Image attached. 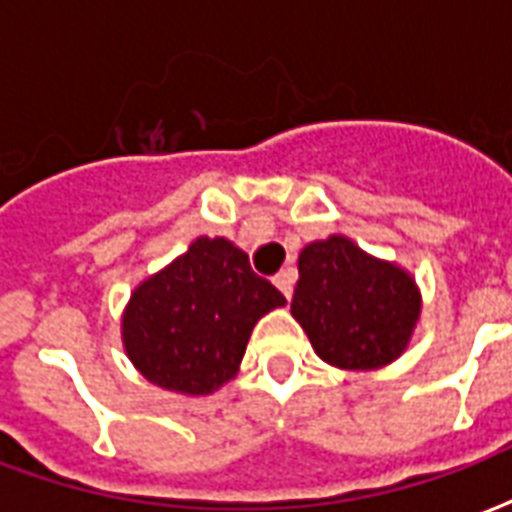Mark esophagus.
Wrapping results in <instances>:
<instances>
[{
    "mask_svg": "<svg viewBox=\"0 0 512 512\" xmlns=\"http://www.w3.org/2000/svg\"><path fill=\"white\" fill-rule=\"evenodd\" d=\"M273 284L282 290V295L287 300L292 298V287H295V271L292 268H284V271H279L276 276H273Z\"/></svg>",
    "mask_w": 512,
    "mask_h": 512,
    "instance_id": "esophagus-1",
    "label": "esophagus"
}]
</instances>
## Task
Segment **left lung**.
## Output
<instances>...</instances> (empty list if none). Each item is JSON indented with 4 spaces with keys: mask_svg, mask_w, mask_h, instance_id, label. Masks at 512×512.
I'll return each instance as SVG.
<instances>
[{
    "mask_svg": "<svg viewBox=\"0 0 512 512\" xmlns=\"http://www.w3.org/2000/svg\"><path fill=\"white\" fill-rule=\"evenodd\" d=\"M298 273L290 311L327 365L376 370L408 349L421 295L400 265L330 236L303 247Z\"/></svg>",
    "mask_w": 512,
    "mask_h": 512,
    "instance_id": "1",
    "label": "left lung"
}]
</instances>
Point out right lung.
Masks as SVG:
<instances>
[{
	"instance_id": "right-lung-1",
	"label": "right lung",
	"mask_w": 512,
	"mask_h": 512,
	"mask_svg": "<svg viewBox=\"0 0 512 512\" xmlns=\"http://www.w3.org/2000/svg\"><path fill=\"white\" fill-rule=\"evenodd\" d=\"M284 303L233 241L198 236L131 292L123 346L150 384L209 395L239 373L257 319Z\"/></svg>"
}]
</instances>
